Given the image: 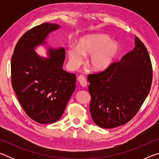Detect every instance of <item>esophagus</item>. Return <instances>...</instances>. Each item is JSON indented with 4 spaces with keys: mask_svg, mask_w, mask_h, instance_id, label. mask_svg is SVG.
Segmentation results:
<instances>
[{
    "mask_svg": "<svg viewBox=\"0 0 159 159\" xmlns=\"http://www.w3.org/2000/svg\"><path fill=\"white\" fill-rule=\"evenodd\" d=\"M78 80H79L80 84L83 87H86V86H87L88 82H87L86 79L85 78V76H83V75H80L79 78H78Z\"/></svg>",
    "mask_w": 159,
    "mask_h": 159,
    "instance_id": "obj_1",
    "label": "esophagus"
}]
</instances>
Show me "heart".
Instances as JSON below:
<instances>
[{
	"mask_svg": "<svg viewBox=\"0 0 159 159\" xmlns=\"http://www.w3.org/2000/svg\"><path fill=\"white\" fill-rule=\"evenodd\" d=\"M119 52L116 42L110 41L104 34H92L80 38L77 46L68 48L69 61L76 69L83 61V56L90 55L88 66L94 71H102L108 68Z\"/></svg>",
	"mask_w": 159,
	"mask_h": 159,
	"instance_id": "obj_1",
	"label": "heart"
}]
</instances>
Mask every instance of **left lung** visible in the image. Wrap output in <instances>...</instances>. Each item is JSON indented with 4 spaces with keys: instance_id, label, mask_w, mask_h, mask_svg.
<instances>
[{
    "instance_id": "obj_1",
    "label": "left lung",
    "mask_w": 159,
    "mask_h": 159,
    "mask_svg": "<svg viewBox=\"0 0 159 159\" xmlns=\"http://www.w3.org/2000/svg\"><path fill=\"white\" fill-rule=\"evenodd\" d=\"M152 66L147 49L134 38V49L104 71L88 76L90 111L96 125L114 128L124 125L140 109L152 83Z\"/></svg>"
}]
</instances>
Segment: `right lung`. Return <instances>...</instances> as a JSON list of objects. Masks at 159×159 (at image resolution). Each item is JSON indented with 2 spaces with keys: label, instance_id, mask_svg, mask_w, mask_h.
<instances>
[{
  "label": "right lung",
  "instance_id": "obj_1",
  "mask_svg": "<svg viewBox=\"0 0 159 159\" xmlns=\"http://www.w3.org/2000/svg\"><path fill=\"white\" fill-rule=\"evenodd\" d=\"M60 27L44 23L26 31L16 44L11 59L13 90L29 117L41 124L60 119L76 88V75L62 69L63 48H48L49 58L40 57L34 50Z\"/></svg>",
  "mask_w": 159,
  "mask_h": 159
}]
</instances>
